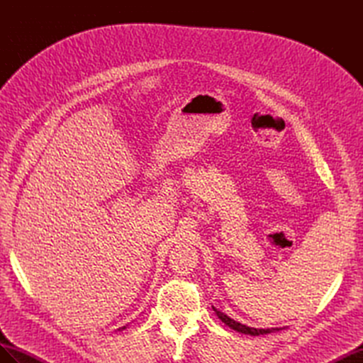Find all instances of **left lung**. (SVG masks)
<instances>
[{"instance_id": "8db88e82", "label": "left lung", "mask_w": 363, "mask_h": 363, "mask_svg": "<svg viewBox=\"0 0 363 363\" xmlns=\"http://www.w3.org/2000/svg\"><path fill=\"white\" fill-rule=\"evenodd\" d=\"M215 313L218 315L219 320H221L225 325H228L230 328H233V330L239 332V333H244V335H251V336H260V335H268V333H272V332H279L281 330V328H255V327H247L244 324H240L235 320H232V318L227 316L225 313H223L221 311H218L213 307Z\"/></svg>"}]
</instances>
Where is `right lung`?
<instances>
[{
  "label": "right lung",
  "mask_w": 363,
  "mask_h": 363,
  "mask_svg": "<svg viewBox=\"0 0 363 363\" xmlns=\"http://www.w3.org/2000/svg\"><path fill=\"white\" fill-rule=\"evenodd\" d=\"M123 328H125V327H123Z\"/></svg>",
  "instance_id": "obj_1"
}]
</instances>
